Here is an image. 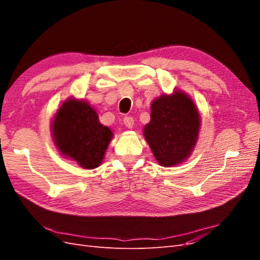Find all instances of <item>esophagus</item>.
Listing matches in <instances>:
<instances>
[{"label": "esophagus", "instance_id": "1", "mask_svg": "<svg viewBox=\"0 0 260 260\" xmlns=\"http://www.w3.org/2000/svg\"><path fill=\"white\" fill-rule=\"evenodd\" d=\"M123 123L125 124V127L132 128L133 127V123H135V120H133V118L131 116H125L123 118Z\"/></svg>", "mask_w": 260, "mask_h": 260}]
</instances>
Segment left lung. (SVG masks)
<instances>
[{
	"label": "left lung",
	"mask_w": 260,
	"mask_h": 260,
	"mask_svg": "<svg viewBox=\"0 0 260 260\" xmlns=\"http://www.w3.org/2000/svg\"><path fill=\"white\" fill-rule=\"evenodd\" d=\"M200 129V116L192 100L177 91L155 100L144 137L156 160L171 167L190 155Z\"/></svg>",
	"instance_id": "obj_1"
}]
</instances>
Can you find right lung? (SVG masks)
Listing matches in <instances>:
<instances>
[{
  "label": "right lung",
  "mask_w": 260,
  "mask_h": 260,
  "mask_svg": "<svg viewBox=\"0 0 260 260\" xmlns=\"http://www.w3.org/2000/svg\"><path fill=\"white\" fill-rule=\"evenodd\" d=\"M52 131L61 154L85 169L100 166L113 138L109 128L100 123L96 112L85 102L74 99L58 109Z\"/></svg>",
  "instance_id": "add662e5"
}]
</instances>
